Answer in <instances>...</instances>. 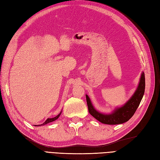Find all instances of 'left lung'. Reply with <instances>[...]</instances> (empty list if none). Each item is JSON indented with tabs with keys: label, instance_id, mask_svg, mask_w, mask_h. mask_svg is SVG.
I'll list each match as a JSON object with an SVG mask.
<instances>
[{
	"label": "left lung",
	"instance_id": "obj_1",
	"mask_svg": "<svg viewBox=\"0 0 160 160\" xmlns=\"http://www.w3.org/2000/svg\"><path fill=\"white\" fill-rule=\"evenodd\" d=\"M145 88V73L142 72L136 91L124 105L114 108L113 112L110 113H101L95 108L89 97L86 95L88 112L96 120L103 124L109 125L123 124V123L128 121L136 112L142 99V97L144 95Z\"/></svg>",
	"mask_w": 160,
	"mask_h": 160
}]
</instances>
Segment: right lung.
Segmentation results:
<instances>
[{"instance_id":"1","label":"right lung","mask_w":160,"mask_h":160,"mask_svg":"<svg viewBox=\"0 0 160 160\" xmlns=\"http://www.w3.org/2000/svg\"><path fill=\"white\" fill-rule=\"evenodd\" d=\"M61 114V112L58 114V115H57V116H55V117H54V118H48V119L45 121L43 124H40V125H35L36 126H43V125H45V124H48V123H50V122H53V121H55V120H57L59 118V117L60 116V115Z\"/></svg>"}]
</instances>
